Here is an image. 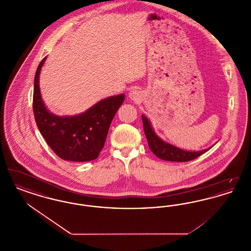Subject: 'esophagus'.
<instances>
[{
  "label": "esophagus",
  "instance_id": "obj_1",
  "mask_svg": "<svg viewBox=\"0 0 251 251\" xmlns=\"http://www.w3.org/2000/svg\"><path fill=\"white\" fill-rule=\"evenodd\" d=\"M138 98H139V94H138V92L136 90L131 92V99H132V100H137Z\"/></svg>",
  "mask_w": 251,
  "mask_h": 251
}]
</instances>
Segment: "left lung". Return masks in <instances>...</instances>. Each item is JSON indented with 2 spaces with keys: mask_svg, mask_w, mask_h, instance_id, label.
<instances>
[{
  "mask_svg": "<svg viewBox=\"0 0 251 251\" xmlns=\"http://www.w3.org/2000/svg\"><path fill=\"white\" fill-rule=\"evenodd\" d=\"M143 120L144 131L146 134V137L148 139L149 147L151 151L159 157L162 160L171 161V162H188L192 161L199 156L202 155L208 150H204L201 151H187L180 150L179 148L170 145V144L164 142L162 139H160L155 134V132L152 130L151 123L149 120L142 116Z\"/></svg>",
  "mask_w": 251,
  "mask_h": 251,
  "instance_id": "obj_1",
  "label": "left lung"
}]
</instances>
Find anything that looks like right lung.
Listing matches in <instances>:
<instances>
[{"label":"right lung","mask_w":251,"mask_h":251,"mask_svg":"<svg viewBox=\"0 0 251 251\" xmlns=\"http://www.w3.org/2000/svg\"><path fill=\"white\" fill-rule=\"evenodd\" d=\"M45 59L37 67L34 84L33 110L38 130L61 159L73 162L95 160L104 147L110 124L124 101V95L104 99L75 117H57L49 112L40 95L39 73Z\"/></svg>","instance_id":"obj_1"}]
</instances>
